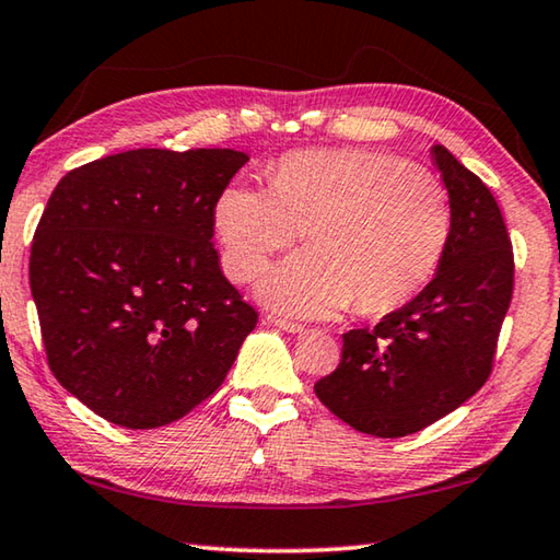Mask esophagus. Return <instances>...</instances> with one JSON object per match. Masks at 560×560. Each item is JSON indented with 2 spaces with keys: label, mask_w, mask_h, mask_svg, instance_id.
Returning a JSON list of instances; mask_svg holds the SVG:
<instances>
[{
  "label": "esophagus",
  "mask_w": 560,
  "mask_h": 560,
  "mask_svg": "<svg viewBox=\"0 0 560 560\" xmlns=\"http://www.w3.org/2000/svg\"><path fill=\"white\" fill-rule=\"evenodd\" d=\"M269 324L281 328V330H287V334H301V330H303V326L296 324V320H289V318H281V316H269Z\"/></svg>",
  "instance_id": "esophagus-1"
}]
</instances>
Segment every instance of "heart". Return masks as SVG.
<instances>
[{
	"label": "heart",
	"instance_id": "1",
	"mask_svg": "<svg viewBox=\"0 0 560 560\" xmlns=\"http://www.w3.org/2000/svg\"><path fill=\"white\" fill-rule=\"evenodd\" d=\"M226 273L257 281L303 232L306 249L269 271L261 299L296 316L353 306L383 316L438 273L452 232L447 189L428 167L375 150L281 158L269 192L224 189L214 207Z\"/></svg>",
	"mask_w": 560,
	"mask_h": 560
}]
</instances>
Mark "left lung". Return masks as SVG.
Here are the masks:
<instances>
[{
  "label": "left lung",
  "mask_w": 560,
  "mask_h": 560,
  "mask_svg": "<svg viewBox=\"0 0 560 560\" xmlns=\"http://www.w3.org/2000/svg\"><path fill=\"white\" fill-rule=\"evenodd\" d=\"M452 207L434 279L375 328L343 334V353L314 385L338 420L373 438L420 432L487 383L514 293V252L489 187L444 145L432 148Z\"/></svg>",
  "instance_id": "obj_1"
}]
</instances>
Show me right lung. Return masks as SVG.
Returning a JSON list of instances; mask_svg holds the SVG:
<instances>
[{"mask_svg": "<svg viewBox=\"0 0 560 560\" xmlns=\"http://www.w3.org/2000/svg\"><path fill=\"white\" fill-rule=\"evenodd\" d=\"M249 155L140 148L66 173L30 259L46 360L103 420L163 428L224 383L257 311L220 269L214 207Z\"/></svg>", "mask_w": 560, "mask_h": 560, "instance_id": "right-lung-1", "label": "right lung"}]
</instances>
